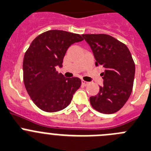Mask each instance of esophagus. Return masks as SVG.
Masks as SVG:
<instances>
[{"instance_id": "obj_1", "label": "esophagus", "mask_w": 151, "mask_h": 151, "mask_svg": "<svg viewBox=\"0 0 151 151\" xmlns=\"http://www.w3.org/2000/svg\"><path fill=\"white\" fill-rule=\"evenodd\" d=\"M82 84L83 86H88L89 84V82H86V81H83V80H82Z\"/></svg>"}]
</instances>
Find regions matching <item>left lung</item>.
I'll use <instances>...</instances> for the list:
<instances>
[{
	"mask_svg": "<svg viewBox=\"0 0 151 151\" xmlns=\"http://www.w3.org/2000/svg\"><path fill=\"white\" fill-rule=\"evenodd\" d=\"M92 50L96 65L104 69V80L97 96L89 99L92 107L103 114L121 109L132 93L135 66L128 47L104 34L82 35Z\"/></svg>",
	"mask_w": 151,
	"mask_h": 151,
	"instance_id": "8db88e82",
	"label": "left lung"
}]
</instances>
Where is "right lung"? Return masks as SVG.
<instances>
[{"mask_svg": "<svg viewBox=\"0 0 151 151\" xmlns=\"http://www.w3.org/2000/svg\"><path fill=\"white\" fill-rule=\"evenodd\" d=\"M83 40L77 34L50 30L32 42L23 59V81L33 102L42 111L56 112L70 103L80 88L78 77L66 78L58 73L71 44Z\"/></svg>", "mask_w": 151, "mask_h": 151, "instance_id": "obj_1", "label": "right lung"}]
</instances>
